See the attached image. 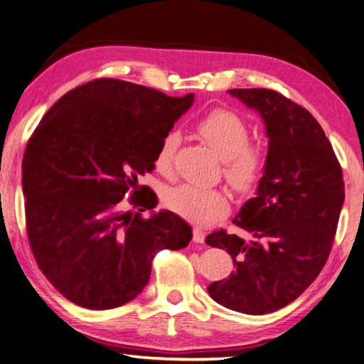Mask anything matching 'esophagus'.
Here are the masks:
<instances>
[{"label": "esophagus", "instance_id": "1", "mask_svg": "<svg viewBox=\"0 0 364 364\" xmlns=\"http://www.w3.org/2000/svg\"><path fill=\"white\" fill-rule=\"evenodd\" d=\"M194 241L196 243H203L205 241V232L200 227H194Z\"/></svg>", "mask_w": 364, "mask_h": 364}]
</instances>
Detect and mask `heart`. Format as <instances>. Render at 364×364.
Masks as SVG:
<instances>
[{"label":"heart","instance_id":"1","mask_svg":"<svg viewBox=\"0 0 364 364\" xmlns=\"http://www.w3.org/2000/svg\"><path fill=\"white\" fill-rule=\"evenodd\" d=\"M197 131L225 161V176L235 188L246 191L259 181L265 170L267 156L260 145L249 141V126L243 118L230 110L218 109L198 121ZM178 144L180 135L176 132L164 135L154 156L158 172L168 173L172 170ZM164 202L176 215L197 224L215 223L230 210V198L224 191L196 184H180L168 189Z\"/></svg>","mask_w":364,"mask_h":364}]
</instances>
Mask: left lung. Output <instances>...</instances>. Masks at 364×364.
Wrapping results in <instances>:
<instances>
[{"instance_id":"8db88e82","label":"left lung","mask_w":364,"mask_h":364,"mask_svg":"<svg viewBox=\"0 0 364 364\" xmlns=\"http://www.w3.org/2000/svg\"><path fill=\"white\" fill-rule=\"evenodd\" d=\"M229 92L260 113L268 154L257 194L233 219L254 240L225 230L205 240L225 249L235 265L227 279L210 284L208 294L232 311L262 316L296 300L328 260L344 203L343 168L317 119L301 105L265 88Z\"/></svg>"}]
</instances>
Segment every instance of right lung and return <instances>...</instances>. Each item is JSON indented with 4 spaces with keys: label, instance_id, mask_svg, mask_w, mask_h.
Here are the masks:
<instances>
[{
    "label": "right lung",
    "instance_id": "right-lung-1",
    "mask_svg": "<svg viewBox=\"0 0 364 364\" xmlns=\"http://www.w3.org/2000/svg\"><path fill=\"white\" fill-rule=\"evenodd\" d=\"M192 102L194 95L96 78L60 97L36 127L21 164L26 233L41 272L69 301L129 303L156 254L189 245L192 229L175 213L141 218L158 197L139 176L153 172L161 140ZM127 195L137 213L120 210Z\"/></svg>",
    "mask_w": 364,
    "mask_h": 364
}]
</instances>
